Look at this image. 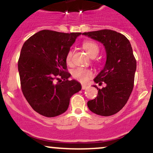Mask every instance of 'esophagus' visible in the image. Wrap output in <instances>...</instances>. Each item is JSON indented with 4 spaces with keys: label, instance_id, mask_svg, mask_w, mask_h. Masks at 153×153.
<instances>
[{
    "label": "esophagus",
    "instance_id": "34e87169",
    "mask_svg": "<svg viewBox=\"0 0 153 153\" xmlns=\"http://www.w3.org/2000/svg\"><path fill=\"white\" fill-rule=\"evenodd\" d=\"M88 88L87 85H82V90H85V89H86Z\"/></svg>",
    "mask_w": 153,
    "mask_h": 153
}]
</instances>
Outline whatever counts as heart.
Segmentation results:
<instances>
[{
  "mask_svg": "<svg viewBox=\"0 0 153 153\" xmlns=\"http://www.w3.org/2000/svg\"><path fill=\"white\" fill-rule=\"evenodd\" d=\"M82 47L86 51L91 57H96L99 52V47L96 42L92 41H87L82 44ZM73 51L71 50L68 51L66 56V62L68 64H71L73 58ZM92 72L90 70L84 68H78L73 71V76L82 83L88 82V79L92 76Z\"/></svg>",
  "mask_w": 153,
  "mask_h": 153,
  "instance_id": "heart-1",
  "label": "heart"
}]
</instances>
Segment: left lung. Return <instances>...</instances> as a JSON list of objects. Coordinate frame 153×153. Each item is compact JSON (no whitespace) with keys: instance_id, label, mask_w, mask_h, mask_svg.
I'll return each instance as SVG.
<instances>
[{"instance_id":"obj_1","label":"left lung","mask_w":153,"mask_h":153,"mask_svg":"<svg viewBox=\"0 0 153 153\" xmlns=\"http://www.w3.org/2000/svg\"><path fill=\"white\" fill-rule=\"evenodd\" d=\"M101 43L106 60L103 68L94 79L96 83H106L99 89L96 98L88 101V107L98 115L108 117L119 111L127 102L134 86L137 62L132 48L125 36L109 29L82 33Z\"/></svg>"}]
</instances>
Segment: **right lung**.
Returning a JSON list of instances; mask_svg holds the SVG:
<instances>
[{
    "mask_svg": "<svg viewBox=\"0 0 153 153\" xmlns=\"http://www.w3.org/2000/svg\"><path fill=\"white\" fill-rule=\"evenodd\" d=\"M80 32L38 31L24 42L18 62L22 90L35 111L47 117L62 114L81 84L69 80L66 56Z\"/></svg>",
    "mask_w": 153,
    "mask_h": 153,
    "instance_id": "1",
    "label": "right lung"
}]
</instances>
